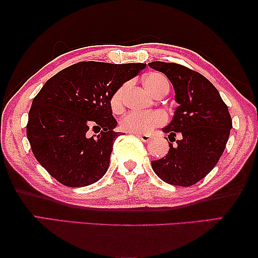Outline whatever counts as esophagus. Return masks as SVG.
<instances>
[{
	"label": "esophagus",
	"instance_id": "obj_1",
	"mask_svg": "<svg viewBox=\"0 0 258 258\" xmlns=\"http://www.w3.org/2000/svg\"><path fill=\"white\" fill-rule=\"evenodd\" d=\"M140 137V140L142 141V142H144V143H147V142H149L150 141V135H148V134H139V135H137Z\"/></svg>",
	"mask_w": 258,
	"mask_h": 258
}]
</instances>
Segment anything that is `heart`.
<instances>
[{
	"instance_id": "1",
	"label": "heart",
	"mask_w": 258,
	"mask_h": 258,
	"mask_svg": "<svg viewBox=\"0 0 258 258\" xmlns=\"http://www.w3.org/2000/svg\"><path fill=\"white\" fill-rule=\"evenodd\" d=\"M144 87L151 95H155L162 88H168L169 84L163 75L151 73L144 79ZM124 90L125 86L119 87L111 96L110 105L114 112H119L123 109ZM165 119V115L161 111H130L122 118L121 126L132 134H147L156 126L164 124Z\"/></svg>"
}]
</instances>
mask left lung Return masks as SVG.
<instances>
[{
    "label": "left lung",
    "instance_id": "1",
    "mask_svg": "<svg viewBox=\"0 0 258 258\" xmlns=\"http://www.w3.org/2000/svg\"><path fill=\"white\" fill-rule=\"evenodd\" d=\"M148 66L168 77L178 103L171 122L162 129L169 134L168 154L151 161V167L162 181L190 186L217 164L230 135L231 116L214 84L200 73L177 63Z\"/></svg>",
    "mask_w": 258,
    "mask_h": 258
}]
</instances>
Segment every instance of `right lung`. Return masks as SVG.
I'll return each instance as SVG.
<instances>
[{"label": "right lung", "mask_w": 258, "mask_h": 258, "mask_svg": "<svg viewBox=\"0 0 258 258\" xmlns=\"http://www.w3.org/2000/svg\"><path fill=\"white\" fill-rule=\"evenodd\" d=\"M146 63L79 62L42 87L28 115L27 137L34 156L67 186H86L108 170L117 121L111 96ZM90 130L97 136H89Z\"/></svg>", "instance_id": "right-lung-1"}]
</instances>
